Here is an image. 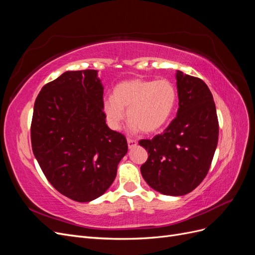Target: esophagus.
Returning a JSON list of instances; mask_svg holds the SVG:
<instances>
[{
	"mask_svg": "<svg viewBox=\"0 0 255 255\" xmlns=\"http://www.w3.org/2000/svg\"><path fill=\"white\" fill-rule=\"evenodd\" d=\"M128 149H134L135 146L137 145V141L135 139H130V138H128Z\"/></svg>",
	"mask_w": 255,
	"mask_h": 255,
	"instance_id": "1",
	"label": "esophagus"
}]
</instances>
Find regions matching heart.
I'll use <instances>...</instances> for the list:
<instances>
[{
    "label": "heart",
    "instance_id": "obj_1",
    "mask_svg": "<svg viewBox=\"0 0 255 255\" xmlns=\"http://www.w3.org/2000/svg\"><path fill=\"white\" fill-rule=\"evenodd\" d=\"M177 102V92L167 80L132 79L115 87L113 98L106 99L103 111L107 125L118 130L125 120V111L130 121L129 128L152 134L170 120Z\"/></svg>",
    "mask_w": 255,
    "mask_h": 255
}]
</instances>
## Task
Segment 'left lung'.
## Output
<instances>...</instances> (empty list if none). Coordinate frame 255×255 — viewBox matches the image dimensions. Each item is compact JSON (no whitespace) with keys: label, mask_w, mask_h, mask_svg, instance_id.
<instances>
[{"label":"left lung","mask_w":255,"mask_h":255,"mask_svg":"<svg viewBox=\"0 0 255 255\" xmlns=\"http://www.w3.org/2000/svg\"><path fill=\"white\" fill-rule=\"evenodd\" d=\"M179 110L163 134L139 144L149 157L141 165L144 181L167 196H183L206 176L216 146L219 125L211 90L201 80L176 71Z\"/></svg>","instance_id":"obj_1"}]
</instances>
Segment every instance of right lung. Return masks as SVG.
<instances>
[{
    "mask_svg": "<svg viewBox=\"0 0 255 255\" xmlns=\"http://www.w3.org/2000/svg\"><path fill=\"white\" fill-rule=\"evenodd\" d=\"M97 70L67 71L38 95L30 126L34 155L52 186L78 202L102 196L128 152L125 135L111 129Z\"/></svg>",
    "mask_w": 255,
    "mask_h": 255,
    "instance_id": "add662e5",
    "label": "right lung"
}]
</instances>
